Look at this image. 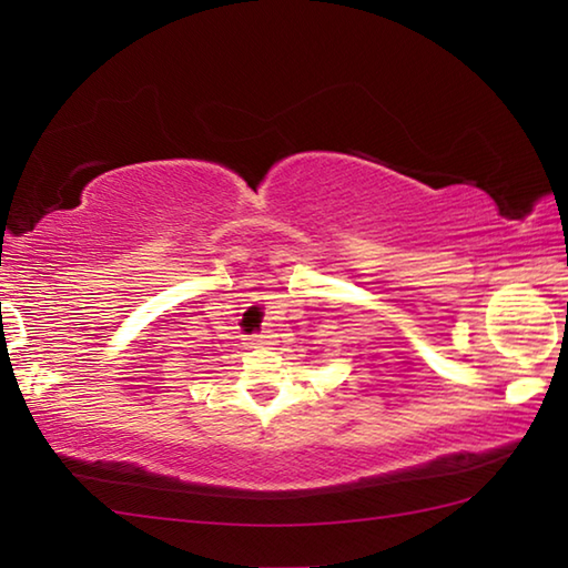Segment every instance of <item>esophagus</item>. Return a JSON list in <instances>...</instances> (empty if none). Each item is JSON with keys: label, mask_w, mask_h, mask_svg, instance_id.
Here are the masks:
<instances>
[{"label": "esophagus", "mask_w": 568, "mask_h": 568, "mask_svg": "<svg viewBox=\"0 0 568 568\" xmlns=\"http://www.w3.org/2000/svg\"><path fill=\"white\" fill-rule=\"evenodd\" d=\"M265 338H267L265 333H253V335H247V345H253V348H255V345H263Z\"/></svg>", "instance_id": "34e87169"}]
</instances>
